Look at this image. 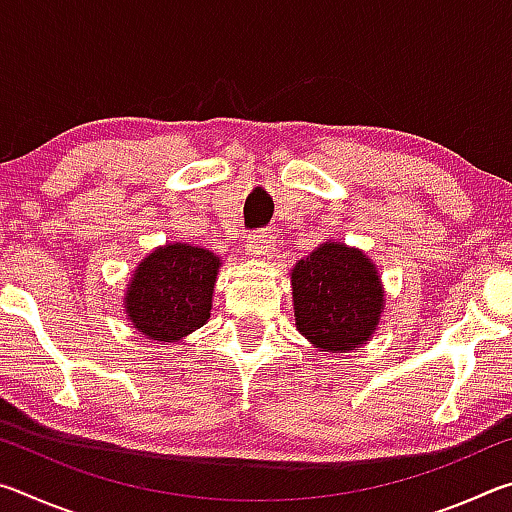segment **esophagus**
<instances>
[{
	"instance_id": "esophagus-1",
	"label": "esophagus",
	"mask_w": 512,
	"mask_h": 512,
	"mask_svg": "<svg viewBox=\"0 0 512 512\" xmlns=\"http://www.w3.org/2000/svg\"><path fill=\"white\" fill-rule=\"evenodd\" d=\"M246 253L253 259H262V262H268L273 257L275 248H273V237L268 232H255L250 235L246 241Z\"/></svg>"
}]
</instances>
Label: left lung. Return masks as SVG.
<instances>
[{"label":"left lung","mask_w":512,"mask_h":512,"mask_svg":"<svg viewBox=\"0 0 512 512\" xmlns=\"http://www.w3.org/2000/svg\"><path fill=\"white\" fill-rule=\"evenodd\" d=\"M296 327L320 352L361 348L379 325L384 289L359 248L325 241L291 271Z\"/></svg>","instance_id":"8db88e82"}]
</instances>
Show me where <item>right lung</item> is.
I'll return each mask as SVG.
<instances>
[{
    "label": "right lung",
    "instance_id": "obj_1",
    "mask_svg": "<svg viewBox=\"0 0 512 512\" xmlns=\"http://www.w3.org/2000/svg\"><path fill=\"white\" fill-rule=\"evenodd\" d=\"M221 259L212 250L167 244L146 255L126 284V314L146 339L173 343L210 318Z\"/></svg>",
    "mask_w": 512,
    "mask_h": 512
}]
</instances>
